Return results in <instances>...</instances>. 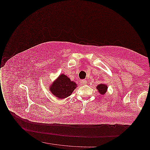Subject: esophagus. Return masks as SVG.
<instances>
[{
	"label": "esophagus",
	"mask_w": 150,
	"mask_h": 150,
	"mask_svg": "<svg viewBox=\"0 0 150 150\" xmlns=\"http://www.w3.org/2000/svg\"><path fill=\"white\" fill-rule=\"evenodd\" d=\"M81 83L82 85H86V80H81Z\"/></svg>",
	"instance_id": "obj_1"
}]
</instances>
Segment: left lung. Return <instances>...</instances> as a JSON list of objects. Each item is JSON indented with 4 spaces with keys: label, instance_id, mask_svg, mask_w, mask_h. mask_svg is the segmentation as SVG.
<instances>
[{
    "label": "left lung",
    "instance_id": "8db88e82",
    "mask_svg": "<svg viewBox=\"0 0 150 150\" xmlns=\"http://www.w3.org/2000/svg\"><path fill=\"white\" fill-rule=\"evenodd\" d=\"M97 89L98 90V92H100L101 94H104L106 92V91L107 89V86L105 85V84H100V85L97 86Z\"/></svg>",
    "mask_w": 150,
    "mask_h": 150
}]
</instances>
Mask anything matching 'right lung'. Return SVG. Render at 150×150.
Masks as SVG:
<instances>
[{
	"label": "right lung",
	"mask_w": 150,
	"mask_h": 150,
	"mask_svg": "<svg viewBox=\"0 0 150 150\" xmlns=\"http://www.w3.org/2000/svg\"><path fill=\"white\" fill-rule=\"evenodd\" d=\"M76 84L64 74L61 75L57 80L51 86L50 91L59 99L70 96L76 88Z\"/></svg>",
	"instance_id": "1"
}]
</instances>
